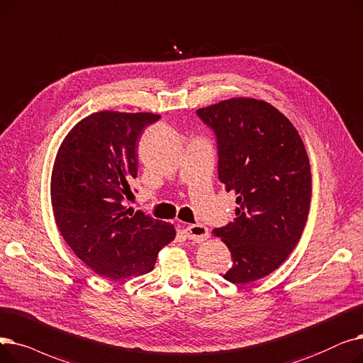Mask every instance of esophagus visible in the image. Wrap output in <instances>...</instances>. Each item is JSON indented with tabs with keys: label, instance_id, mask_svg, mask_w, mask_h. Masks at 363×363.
<instances>
[{
	"label": "esophagus",
	"instance_id": "34e87169",
	"mask_svg": "<svg viewBox=\"0 0 363 363\" xmlns=\"http://www.w3.org/2000/svg\"><path fill=\"white\" fill-rule=\"evenodd\" d=\"M184 235L187 239L195 240V242H202L210 236V232L203 224H191V226L184 228Z\"/></svg>",
	"mask_w": 363,
	"mask_h": 363
}]
</instances>
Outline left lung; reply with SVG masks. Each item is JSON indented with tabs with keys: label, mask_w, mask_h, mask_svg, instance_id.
<instances>
[{
	"label": "left lung",
	"mask_w": 363,
	"mask_h": 363,
	"mask_svg": "<svg viewBox=\"0 0 363 363\" xmlns=\"http://www.w3.org/2000/svg\"><path fill=\"white\" fill-rule=\"evenodd\" d=\"M217 139L218 179L236 194L235 220L213 233L228 245L232 284L278 269L304 230L312 172L301 137L267 101L238 97L196 111Z\"/></svg>",
	"instance_id": "obj_1"
}]
</instances>
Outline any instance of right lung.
Returning <instances> with one entry per match:
<instances>
[{
    "mask_svg": "<svg viewBox=\"0 0 363 363\" xmlns=\"http://www.w3.org/2000/svg\"><path fill=\"white\" fill-rule=\"evenodd\" d=\"M160 115L91 113L71 130L51 174V205L66 244L82 263L108 279L150 272L174 226L127 208L137 177V146Z\"/></svg>",
    "mask_w": 363,
    "mask_h": 363,
    "instance_id": "right-lung-1",
    "label": "right lung"
}]
</instances>
